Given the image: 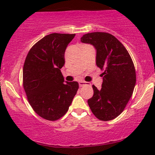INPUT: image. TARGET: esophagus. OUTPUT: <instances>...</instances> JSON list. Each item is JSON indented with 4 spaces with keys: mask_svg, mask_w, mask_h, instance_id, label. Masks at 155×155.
<instances>
[{
    "mask_svg": "<svg viewBox=\"0 0 155 155\" xmlns=\"http://www.w3.org/2000/svg\"><path fill=\"white\" fill-rule=\"evenodd\" d=\"M86 84H87V82H84V81L79 82L80 87H82V86H84V85H86Z\"/></svg>",
    "mask_w": 155,
    "mask_h": 155,
    "instance_id": "1",
    "label": "esophagus"
}]
</instances>
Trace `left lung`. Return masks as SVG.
Segmentation results:
<instances>
[{"mask_svg": "<svg viewBox=\"0 0 155 155\" xmlns=\"http://www.w3.org/2000/svg\"><path fill=\"white\" fill-rule=\"evenodd\" d=\"M82 43L97 49L96 64L104 73L101 90L92 85L94 94L87 103L93 114L101 120H113L124 111L136 82L133 60L125 46L111 34L92 32L81 37Z\"/></svg>", "mask_w": 155, "mask_h": 155, "instance_id": "8db88e82", "label": "left lung"}]
</instances>
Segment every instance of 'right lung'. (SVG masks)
Segmentation results:
<instances>
[{"mask_svg": "<svg viewBox=\"0 0 155 155\" xmlns=\"http://www.w3.org/2000/svg\"><path fill=\"white\" fill-rule=\"evenodd\" d=\"M75 34L52 33L30 48L23 66V87L34 111L48 120L66 114L79 88L77 82H66L61 72L66 47Z\"/></svg>", "mask_w": 155, "mask_h": 155, "instance_id": "right-lung-1", "label": "right lung"}]
</instances>
